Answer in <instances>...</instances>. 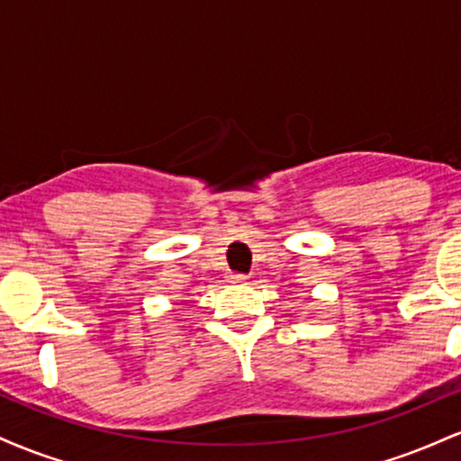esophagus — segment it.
<instances>
[{"mask_svg": "<svg viewBox=\"0 0 461 461\" xmlns=\"http://www.w3.org/2000/svg\"><path fill=\"white\" fill-rule=\"evenodd\" d=\"M230 282H234V284L247 282V275H245V273H231V275H230Z\"/></svg>", "mask_w": 461, "mask_h": 461, "instance_id": "1", "label": "esophagus"}]
</instances>
